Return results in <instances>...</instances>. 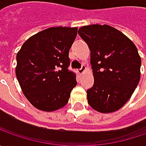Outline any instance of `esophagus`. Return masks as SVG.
<instances>
[{"mask_svg": "<svg viewBox=\"0 0 146 146\" xmlns=\"http://www.w3.org/2000/svg\"><path fill=\"white\" fill-rule=\"evenodd\" d=\"M85 70H86V67H85V66H84V65H83V66H81V68L78 70V73H79L80 75H82V74L85 71Z\"/></svg>", "mask_w": 146, "mask_h": 146, "instance_id": "esophagus-1", "label": "esophagus"}]
</instances>
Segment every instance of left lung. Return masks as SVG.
Here are the masks:
<instances>
[{
    "label": "left lung",
    "mask_w": 146,
    "mask_h": 146,
    "mask_svg": "<svg viewBox=\"0 0 146 146\" xmlns=\"http://www.w3.org/2000/svg\"><path fill=\"white\" fill-rule=\"evenodd\" d=\"M90 49L94 84L87 90L89 106L101 113L119 110L140 81L141 59L132 40L109 25L84 26L78 31Z\"/></svg>",
    "instance_id": "obj_1"
}]
</instances>
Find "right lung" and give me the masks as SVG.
<instances>
[{"label":"right lung","mask_w":146,"mask_h":146,"mask_svg":"<svg viewBox=\"0 0 146 146\" xmlns=\"http://www.w3.org/2000/svg\"><path fill=\"white\" fill-rule=\"evenodd\" d=\"M77 30L45 29L26 40L17 53L16 77L24 96L38 110L50 112L63 107L77 84L76 74L68 70Z\"/></svg>","instance_id":"1"}]
</instances>
